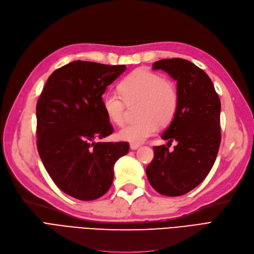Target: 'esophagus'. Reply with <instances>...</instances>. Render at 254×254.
Instances as JSON below:
<instances>
[{
	"label": "esophagus",
	"mask_w": 254,
	"mask_h": 254,
	"mask_svg": "<svg viewBox=\"0 0 254 254\" xmlns=\"http://www.w3.org/2000/svg\"><path fill=\"white\" fill-rule=\"evenodd\" d=\"M139 146H140L139 144H135V143H130V144H129L130 149H133V151H134V149H137Z\"/></svg>",
	"instance_id": "obj_1"
}]
</instances>
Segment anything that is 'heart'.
<instances>
[{"mask_svg": "<svg viewBox=\"0 0 254 254\" xmlns=\"http://www.w3.org/2000/svg\"><path fill=\"white\" fill-rule=\"evenodd\" d=\"M117 94L103 96L102 108L108 119L116 126H124L127 106L137 107V120L118 132V138L140 144L155 134L158 125L165 127L175 118L179 108V91L176 84L163 79L160 74L145 69L130 72L118 84Z\"/></svg>", "mask_w": 254, "mask_h": 254, "instance_id": "obj_1", "label": "heart"}]
</instances>
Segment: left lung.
I'll use <instances>...</instances> for the list:
<instances>
[{"label":"left lung","mask_w":254,"mask_h":254,"mask_svg":"<svg viewBox=\"0 0 254 254\" xmlns=\"http://www.w3.org/2000/svg\"><path fill=\"white\" fill-rule=\"evenodd\" d=\"M177 80L179 108L162 134L174 151L154 146V159L146 167L148 182L160 194L179 196L198 186L212 168L221 143V101L209 76L183 59L153 64Z\"/></svg>","instance_id":"8db88e82"}]
</instances>
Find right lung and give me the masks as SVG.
Returning a JSON list of instances; mask_svg holds the SVG:
<instances>
[{
  "label": "right lung",
  "instance_id": "obj_1",
  "mask_svg": "<svg viewBox=\"0 0 254 254\" xmlns=\"http://www.w3.org/2000/svg\"><path fill=\"white\" fill-rule=\"evenodd\" d=\"M126 69L72 62L50 75L37 100V151L56 186L75 199L105 194L115 162L129 149L127 142H95L114 132L101 96Z\"/></svg>",
  "mask_w": 254,
  "mask_h": 254
}]
</instances>
